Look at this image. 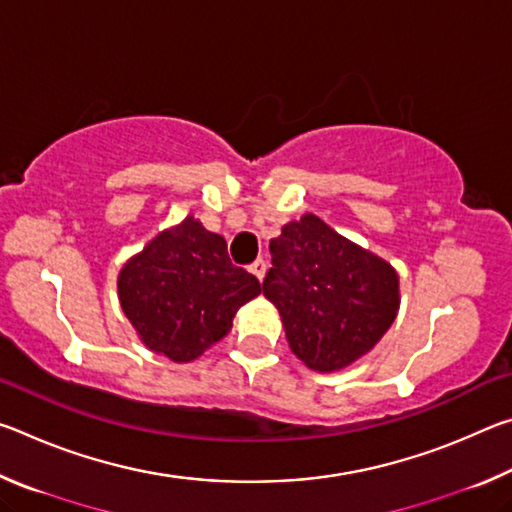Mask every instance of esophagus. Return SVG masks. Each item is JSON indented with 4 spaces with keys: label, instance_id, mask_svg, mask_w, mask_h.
I'll list each match as a JSON object with an SVG mask.
<instances>
[{
    "label": "esophagus",
    "instance_id": "1",
    "mask_svg": "<svg viewBox=\"0 0 512 512\" xmlns=\"http://www.w3.org/2000/svg\"><path fill=\"white\" fill-rule=\"evenodd\" d=\"M250 273H253L257 280H264V273H266V262H264V259H255V262L250 264Z\"/></svg>",
    "mask_w": 512,
    "mask_h": 512
}]
</instances>
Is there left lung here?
Returning a JSON list of instances; mask_svg holds the SVG:
<instances>
[{
    "mask_svg": "<svg viewBox=\"0 0 512 512\" xmlns=\"http://www.w3.org/2000/svg\"><path fill=\"white\" fill-rule=\"evenodd\" d=\"M264 296L280 311L289 348L305 366L332 372L375 348L400 307L391 264L334 232L314 214L271 239Z\"/></svg>",
    "mask_w": 512,
    "mask_h": 512,
    "instance_id": "left-lung-1",
    "label": "left lung"
}]
</instances>
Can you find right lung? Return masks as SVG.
<instances>
[{
	"label": "right lung",
	"instance_id": "add662e5",
	"mask_svg": "<svg viewBox=\"0 0 512 512\" xmlns=\"http://www.w3.org/2000/svg\"><path fill=\"white\" fill-rule=\"evenodd\" d=\"M119 302L144 345L187 363L230 332L237 309L262 287L230 262L221 235L194 216L160 232L121 268Z\"/></svg>",
	"mask_w": 512,
	"mask_h": 512
}]
</instances>
